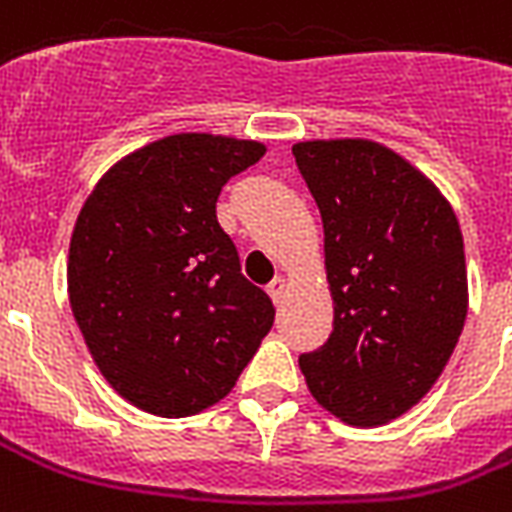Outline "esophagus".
I'll list each match as a JSON object with an SVG mask.
<instances>
[{
  "instance_id": "34e87169",
  "label": "esophagus",
  "mask_w": 512,
  "mask_h": 512,
  "mask_svg": "<svg viewBox=\"0 0 512 512\" xmlns=\"http://www.w3.org/2000/svg\"><path fill=\"white\" fill-rule=\"evenodd\" d=\"M284 292H287V279H282V276H276L271 284H268V295H271L273 303H282Z\"/></svg>"
}]
</instances>
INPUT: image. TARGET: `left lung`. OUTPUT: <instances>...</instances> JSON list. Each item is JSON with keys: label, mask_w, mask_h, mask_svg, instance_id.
I'll return each instance as SVG.
<instances>
[{"label": "left lung", "mask_w": 512, "mask_h": 512, "mask_svg": "<svg viewBox=\"0 0 512 512\" xmlns=\"http://www.w3.org/2000/svg\"><path fill=\"white\" fill-rule=\"evenodd\" d=\"M292 155L322 214L333 295V333L300 370L338 419L386 424L427 395L462 335V230L438 187L384 144L317 139Z\"/></svg>", "instance_id": "obj_1"}]
</instances>
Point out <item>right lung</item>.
Returning <instances> with one entry per match:
<instances>
[{
  "instance_id": "add662e5",
  "label": "right lung",
  "mask_w": 512,
  "mask_h": 512,
  "mask_svg": "<svg viewBox=\"0 0 512 512\" xmlns=\"http://www.w3.org/2000/svg\"><path fill=\"white\" fill-rule=\"evenodd\" d=\"M260 142L174 134L99 179L74 222L69 303L117 395L155 416H193L228 395L273 325L217 222L222 185Z\"/></svg>"
}]
</instances>
